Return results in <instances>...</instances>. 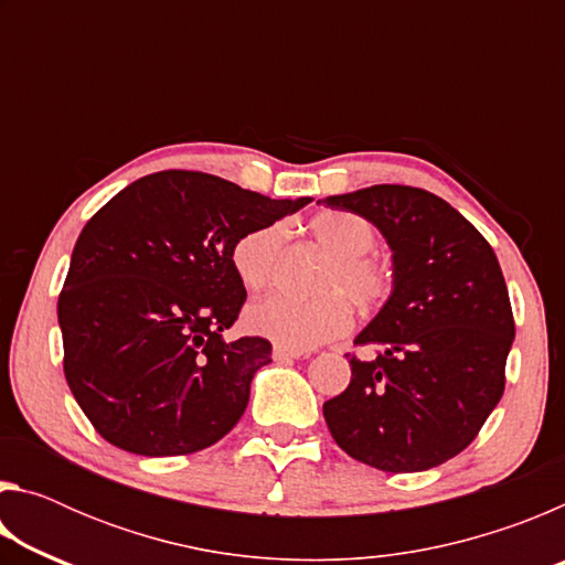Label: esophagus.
<instances>
[{
	"instance_id": "1",
	"label": "esophagus",
	"mask_w": 565,
	"mask_h": 565,
	"mask_svg": "<svg viewBox=\"0 0 565 565\" xmlns=\"http://www.w3.org/2000/svg\"><path fill=\"white\" fill-rule=\"evenodd\" d=\"M271 356H274V361H291V359H301V356H306V351L289 349V347H281V343H274Z\"/></svg>"
}]
</instances>
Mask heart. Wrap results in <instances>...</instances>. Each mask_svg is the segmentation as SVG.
<instances>
[{
	"mask_svg": "<svg viewBox=\"0 0 565 565\" xmlns=\"http://www.w3.org/2000/svg\"><path fill=\"white\" fill-rule=\"evenodd\" d=\"M309 232L331 259L323 266L317 289L321 296L296 299L271 294L246 309V327L256 337L289 349H313L351 329L353 313L381 309L394 291L388 266L369 256L376 244V228L369 218L351 212H321L309 222ZM284 224L252 228L232 248V266L248 291H262L279 276L284 259Z\"/></svg>",
	"mask_w": 565,
	"mask_h": 565,
	"instance_id": "b5f03b06",
	"label": "heart"
}]
</instances>
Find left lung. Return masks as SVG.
Wrapping results in <instances>:
<instances>
[{
    "label": "left lung",
    "mask_w": 565,
    "mask_h": 565,
    "mask_svg": "<svg viewBox=\"0 0 565 565\" xmlns=\"http://www.w3.org/2000/svg\"><path fill=\"white\" fill-rule=\"evenodd\" d=\"M323 204L369 218L391 246L394 291L356 341L351 384L323 404L343 451L388 473L441 466L503 396L513 311L481 232L431 191L376 184Z\"/></svg>",
    "instance_id": "8db88e82"
}]
</instances>
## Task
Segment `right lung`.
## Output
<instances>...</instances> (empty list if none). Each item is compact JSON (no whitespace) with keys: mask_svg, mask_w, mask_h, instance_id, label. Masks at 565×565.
Here are the masks:
<instances>
[{"mask_svg":"<svg viewBox=\"0 0 565 565\" xmlns=\"http://www.w3.org/2000/svg\"><path fill=\"white\" fill-rule=\"evenodd\" d=\"M309 202L169 169L89 218L56 317L66 384L102 438L139 456H184L232 431L271 361L262 337L224 339L246 301L232 248Z\"/></svg>","mask_w":565,"mask_h":565,"instance_id":"add662e5","label":"right lung"}]
</instances>
